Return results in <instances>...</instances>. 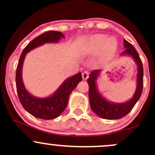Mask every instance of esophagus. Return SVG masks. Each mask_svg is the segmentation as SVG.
<instances>
[{
	"mask_svg": "<svg viewBox=\"0 0 155 155\" xmlns=\"http://www.w3.org/2000/svg\"><path fill=\"white\" fill-rule=\"evenodd\" d=\"M82 79H87L89 76V72L87 71V70H85V71L82 73Z\"/></svg>",
	"mask_w": 155,
	"mask_h": 155,
	"instance_id": "1",
	"label": "esophagus"
}]
</instances>
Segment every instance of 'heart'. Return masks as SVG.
Returning a JSON list of instances; mask_svg holds the SVG:
<instances>
[{"instance_id":"heart-1","label":"heart","mask_w":155,"mask_h":155,"mask_svg":"<svg viewBox=\"0 0 155 155\" xmlns=\"http://www.w3.org/2000/svg\"><path fill=\"white\" fill-rule=\"evenodd\" d=\"M107 43L108 48L110 50H114L116 48V42L114 39H108L105 35H97L92 40L91 48L93 51H98Z\"/></svg>"}]
</instances>
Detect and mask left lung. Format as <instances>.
Instances as JSON below:
<instances>
[{
    "mask_svg": "<svg viewBox=\"0 0 155 155\" xmlns=\"http://www.w3.org/2000/svg\"><path fill=\"white\" fill-rule=\"evenodd\" d=\"M125 50L121 54H129L134 58V61L138 65L137 73V86L134 96L130 101L124 104H114L104 99L98 92L96 85V79L99 76L100 70H94L90 73L87 82L89 86V101L92 111L98 116L105 119H119L127 115L134 108L137 101L141 97L143 87V66L138 52L132 44L124 40Z\"/></svg>",
    "mask_w": 155,
    "mask_h": 155,
    "instance_id": "8db88e82",
    "label": "left lung"
}]
</instances>
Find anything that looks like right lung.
Wrapping results in <instances>:
<instances>
[{
	"label": "right lung",
	"mask_w": 155,
	"mask_h": 155,
	"mask_svg": "<svg viewBox=\"0 0 155 155\" xmlns=\"http://www.w3.org/2000/svg\"><path fill=\"white\" fill-rule=\"evenodd\" d=\"M61 37H64L63 34L56 31H49L40 34L31 40L24 48L17 65L15 84L20 103L31 115L41 119H54L61 114L68 105L70 93L77 86L78 83L82 81V73H79L66 79L52 96L46 98H37L30 94L23 84L21 78L23 61L26 54L31 49L46 43L58 42Z\"/></svg>",
	"instance_id": "obj_1"
}]
</instances>
